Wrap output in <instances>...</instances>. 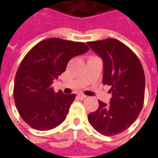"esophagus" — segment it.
I'll return each instance as SVG.
<instances>
[{
    "label": "esophagus",
    "mask_w": 158,
    "mask_h": 158,
    "mask_svg": "<svg viewBox=\"0 0 158 158\" xmlns=\"http://www.w3.org/2000/svg\"><path fill=\"white\" fill-rule=\"evenodd\" d=\"M77 98L79 99H81V100H83V99H86L87 96H85V95H83V94H78V95H77Z\"/></svg>",
    "instance_id": "obj_1"
}]
</instances>
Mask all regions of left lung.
<instances>
[{
	"label": "left lung",
	"mask_w": 158,
	"mask_h": 158,
	"mask_svg": "<svg viewBox=\"0 0 158 158\" xmlns=\"http://www.w3.org/2000/svg\"><path fill=\"white\" fill-rule=\"evenodd\" d=\"M103 60V84L111 86L108 105L99 100V108L88 114L91 125L102 135L114 136L128 129L140 113L145 94V75L133 52L118 40L89 42Z\"/></svg>",
	"instance_id": "1"
}]
</instances>
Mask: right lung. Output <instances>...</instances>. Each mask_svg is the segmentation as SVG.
<instances>
[{"instance_id":"add662e5","label":"right lung","mask_w":158,"mask_h":158,"mask_svg":"<svg viewBox=\"0 0 158 158\" xmlns=\"http://www.w3.org/2000/svg\"><path fill=\"white\" fill-rule=\"evenodd\" d=\"M89 51L83 43L50 38L32 48L20 63L14 83V100L29 126L47 131L67 117L75 94L55 92L53 80L65 72L68 61Z\"/></svg>"}]
</instances>
